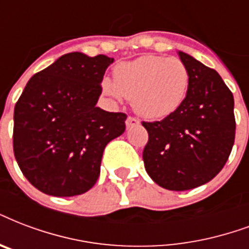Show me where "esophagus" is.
Returning <instances> with one entry per match:
<instances>
[{
  "label": "esophagus",
  "instance_id": "esophagus-1",
  "mask_svg": "<svg viewBox=\"0 0 249 249\" xmlns=\"http://www.w3.org/2000/svg\"><path fill=\"white\" fill-rule=\"evenodd\" d=\"M125 124H126V128H132L134 125H140V120H137L136 117L129 116L126 121H125Z\"/></svg>",
  "mask_w": 249,
  "mask_h": 249
}]
</instances>
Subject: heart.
<instances>
[{
	"label": "heart",
	"mask_w": 249,
	"mask_h": 249,
	"mask_svg": "<svg viewBox=\"0 0 249 249\" xmlns=\"http://www.w3.org/2000/svg\"><path fill=\"white\" fill-rule=\"evenodd\" d=\"M191 74L176 57L146 54L121 62L113 69V82L104 78L102 91L109 99H132L138 115L150 120L170 116L187 99Z\"/></svg>",
	"instance_id": "heart-1"
}]
</instances>
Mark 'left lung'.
Returning a JSON list of instances; mask_svg holds the SVG:
<instances>
[{
	"instance_id": "obj_1",
	"label": "left lung",
	"mask_w": 249,
	"mask_h": 249,
	"mask_svg": "<svg viewBox=\"0 0 249 249\" xmlns=\"http://www.w3.org/2000/svg\"><path fill=\"white\" fill-rule=\"evenodd\" d=\"M191 74L183 106L160 121H142L149 133L143 163L155 183L188 191L208 183L227 162L235 141L234 96L221 75L187 53Z\"/></svg>"
}]
</instances>
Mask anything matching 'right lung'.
<instances>
[{"label":"right lung","mask_w":249,"mask_h":249,"mask_svg":"<svg viewBox=\"0 0 249 249\" xmlns=\"http://www.w3.org/2000/svg\"><path fill=\"white\" fill-rule=\"evenodd\" d=\"M113 58L66 53L28 81L14 108L13 147L22 174L40 192L78 196L94 187L104 147L126 115L96 107Z\"/></svg>","instance_id":"obj_1"}]
</instances>
